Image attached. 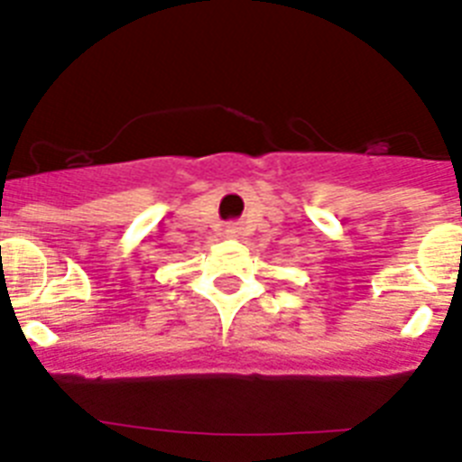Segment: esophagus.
<instances>
[{"mask_svg":"<svg viewBox=\"0 0 462 462\" xmlns=\"http://www.w3.org/2000/svg\"><path fill=\"white\" fill-rule=\"evenodd\" d=\"M224 234L231 236V238H236V236H240V224H238V222H228L226 226H224Z\"/></svg>","mask_w":462,"mask_h":462,"instance_id":"1","label":"esophagus"}]
</instances>
